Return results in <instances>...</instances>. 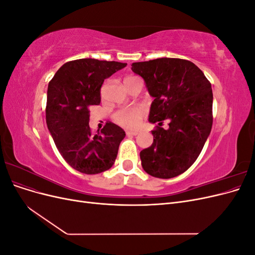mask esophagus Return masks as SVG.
I'll return each instance as SVG.
<instances>
[{"mask_svg":"<svg viewBox=\"0 0 255 255\" xmlns=\"http://www.w3.org/2000/svg\"><path fill=\"white\" fill-rule=\"evenodd\" d=\"M138 130H127V135H132V136H136L138 135Z\"/></svg>","mask_w":255,"mask_h":255,"instance_id":"34e87169","label":"esophagus"}]
</instances>
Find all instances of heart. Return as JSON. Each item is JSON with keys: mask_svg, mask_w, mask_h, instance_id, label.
I'll use <instances>...</instances> for the list:
<instances>
[{"mask_svg": "<svg viewBox=\"0 0 255 255\" xmlns=\"http://www.w3.org/2000/svg\"><path fill=\"white\" fill-rule=\"evenodd\" d=\"M137 78L129 76V78L126 79L125 83L134 81ZM145 114H146V110L142 105H134L130 107H126V109H121L116 112L114 115V119L119 126L123 128H133L139 126V123L145 116Z\"/></svg>", "mask_w": 255, "mask_h": 255, "instance_id": "heart-1", "label": "heart"}]
</instances>
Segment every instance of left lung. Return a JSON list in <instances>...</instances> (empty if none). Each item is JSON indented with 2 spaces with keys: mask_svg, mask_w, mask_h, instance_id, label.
<instances>
[{
  "mask_svg": "<svg viewBox=\"0 0 255 255\" xmlns=\"http://www.w3.org/2000/svg\"><path fill=\"white\" fill-rule=\"evenodd\" d=\"M151 97L153 143L140 152L143 170L159 179L180 175L195 163L213 126L212 85L189 60L157 58L132 64ZM169 128H161L162 121Z\"/></svg>",
  "mask_w": 255,
  "mask_h": 255,
  "instance_id": "left-lung-1",
  "label": "left lung"
}]
</instances>
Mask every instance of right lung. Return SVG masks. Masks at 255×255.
Here are the masks:
<instances>
[{
    "instance_id": "obj_1",
    "label": "right lung",
    "mask_w": 255,
    "mask_h": 255,
    "mask_svg": "<svg viewBox=\"0 0 255 255\" xmlns=\"http://www.w3.org/2000/svg\"><path fill=\"white\" fill-rule=\"evenodd\" d=\"M127 64L95 58L76 59L61 66L48 86L45 120L61 156L75 170L97 174L109 170L117 157L126 132L107 122L98 134L89 128V106L101 102L105 79Z\"/></svg>"
}]
</instances>
